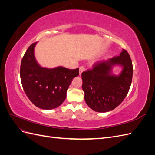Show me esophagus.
<instances>
[{
    "mask_svg": "<svg viewBox=\"0 0 155 155\" xmlns=\"http://www.w3.org/2000/svg\"><path fill=\"white\" fill-rule=\"evenodd\" d=\"M85 67H83V66H81L80 67H79V75H81V74H82V72H84L85 71Z\"/></svg>",
    "mask_w": 155,
    "mask_h": 155,
    "instance_id": "esophagus-1",
    "label": "esophagus"
}]
</instances>
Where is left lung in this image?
I'll use <instances>...</instances> for the list:
<instances>
[{
    "label": "left lung",
    "mask_w": 155,
    "mask_h": 155,
    "mask_svg": "<svg viewBox=\"0 0 155 155\" xmlns=\"http://www.w3.org/2000/svg\"><path fill=\"white\" fill-rule=\"evenodd\" d=\"M116 65L123 67L118 76L111 72ZM81 74L85 100L93 110L106 112L114 109L125 99L133 78V64L129 54L123 50L119 56L93 64Z\"/></svg>",
    "instance_id": "obj_1"
}]
</instances>
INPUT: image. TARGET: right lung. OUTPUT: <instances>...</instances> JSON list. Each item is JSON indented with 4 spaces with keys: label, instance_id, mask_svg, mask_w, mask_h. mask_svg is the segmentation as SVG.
I'll return each mask as SVG.
<instances>
[{
    "label": "right lung",
    "instance_id": "1",
    "mask_svg": "<svg viewBox=\"0 0 155 155\" xmlns=\"http://www.w3.org/2000/svg\"><path fill=\"white\" fill-rule=\"evenodd\" d=\"M36 44L29 46L21 61L22 85L28 97L36 107L45 110L55 109L66 99L67 89L72 80L79 76V68L41 67L34 55Z\"/></svg>",
    "mask_w": 155,
    "mask_h": 155
}]
</instances>
